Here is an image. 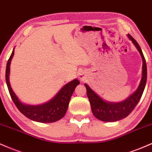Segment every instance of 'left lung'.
I'll use <instances>...</instances> for the list:
<instances>
[{"mask_svg": "<svg viewBox=\"0 0 152 152\" xmlns=\"http://www.w3.org/2000/svg\"><path fill=\"white\" fill-rule=\"evenodd\" d=\"M127 37L136 47L142 59V79L137 90L126 98L125 100L119 102H112L103 99L94 91L92 90L87 84H85L92 113L96 118L103 122H117L127 117L140 100L147 83V63L143 53L137 41L129 34H128Z\"/></svg>", "mask_w": 152, "mask_h": 152, "instance_id": "left-lung-1", "label": "left lung"}]
</instances>
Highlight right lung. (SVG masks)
Here are the masks:
<instances>
[{
	"label": "right lung",
	"instance_id": "right-lung-1",
	"mask_svg": "<svg viewBox=\"0 0 152 152\" xmlns=\"http://www.w3.org/2000/svg\"><path fill=\"white\" fill-rule=\"evenodd\" d=\"M13 55L14 49L7 62L5 80L10 97L19 111L28 119L37 122L51 123L62 119L67 112L69 100L75 89L80 84L79 80L75 79L66 84L59 90V92L54 97L47 102L37 105L25 104L20 100L10 86V80H9L10 66Z\"/></svg>",
	"mask_w": 152,
	"mask_h": 152
}]
</instances>
